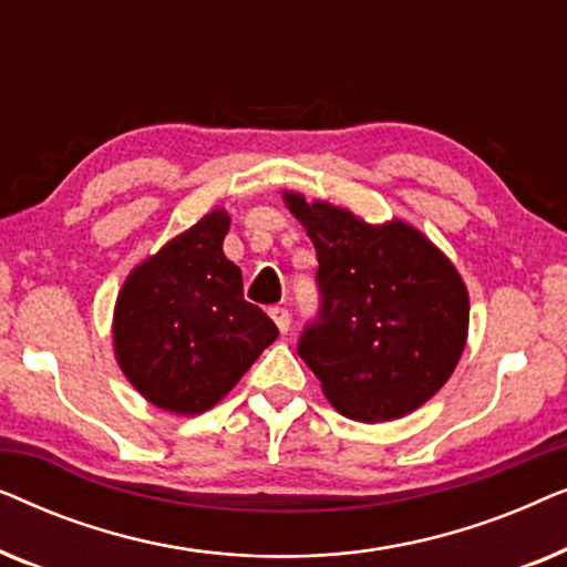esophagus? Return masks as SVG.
<instances>
[{
	"instance_id": "1",
	"label": "esophagus",
	"mask_w": 567,
	"mask_h": 567,
	"mask_svg": "<svg viewBox=\"0 0 567 567\" xmlns=\"http://www.w3.org/2000/svg\"><path fill=\"white\" fill-rule=\"evenodd\" d=\"M268 315H270V320L276 322V328H278V330H281V332H289V324H291L289 309H286V307H270V309H268Z\"/></svg>"
}]
</instances>
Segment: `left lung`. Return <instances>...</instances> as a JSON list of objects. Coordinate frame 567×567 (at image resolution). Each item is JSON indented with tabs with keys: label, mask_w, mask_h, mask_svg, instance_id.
<instances>
[{
	"label": "left lung",
	"mask_w": 567,
	"mask_h": 567,
	"mask_svg": "<svg viewBox=\"0 0 567 567\" xmlns=\"http://www.w3.org/2000/svg\"><path fill=\"white\" fill-rule=\"evenodd\" d=\"M317 250L320 317L299 355L340 415L394 421L429 402L467 343L470 293L454 262L413 224H369L286 190Z\"/></svg>",
	"instance_id": "obj_1"
}]
</instances>
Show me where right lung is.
<instances>
[{
  "label": "right lung",
  "mask_w": 567,
  "mask_h": 567,
  "mask_svg": "<svg viewBox=\"0 0 567 567\" xmlns=\"http://www.w3.org/2000/svg\"><path fill=\"white\" fill-rule=\"evenodd\" d=\"M227 231L229 214L208 212L138 262L115 299V361L167 413L214 408L278 338L274 320L243 297V270L221 250Z\"/></svg>",
  "instance_id": "add662e5"
}]
</instances>
